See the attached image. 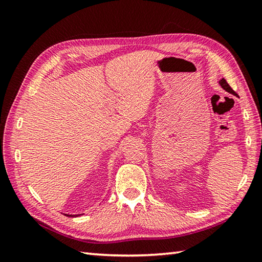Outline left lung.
I'll return each instance as SVG.
<instances>
[{
  "label": "left lung",
  "instance_id": "8db88e82",
  "mask_svg": "<svg viewBox=\"0 0 262 262\" xmlns=\"http://www.w3.org/2000/svg\"><path fill=\"white\" fill-rule=\"evenodd\" d=\"M220 85L224 89L225 91H227L229 93H232V94H234V96H236V93H235V91H233L232 90V88L229 85V83L226 82V80L225 79H222L220 82Z\"/></svg>",
  "mask_w": 262,
  "mask_h": 262
}]
</instances>
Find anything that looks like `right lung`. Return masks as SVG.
<instances>
[{
    "label": "right lung",
    "mask_w": 262,
    "mask_h": 262,
    "mask_svg": "<svg viewBox=\"0 0 262 262\" xmlns=\"http://www.w3.org/2000/svg\"><path fill=\"white\" fill-rule=\"evenodd\" d=\"M66 216H69V217H77V216H80V215H68V214H65Z\"/></svg>",
    "instance_id": "right-lung-1"
}]
</instances>
